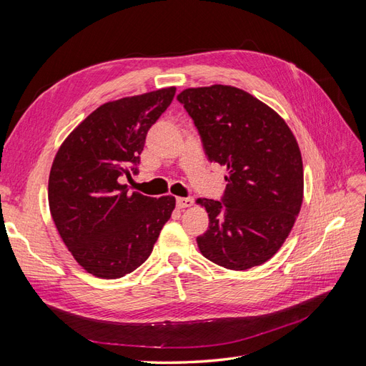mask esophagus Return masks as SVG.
Instances as JSON below:
<instances>
[{
  "mask_svg": "<svg viewBox=\"0 0 366 366\" xmlns=\"http://www.w3.org/2000/svg\"><path fill=\"white\" fill-rule=\"evenodd\" d=\"M194 204V198L187 197V198H177V206H179L180 209H186V207H191Z\"/></svg>",
  "mask_w": 366,
  "mask_h": 366,
  "instance_id": "esophagus-1",
  "label": "esophagus"
}]
</instances>
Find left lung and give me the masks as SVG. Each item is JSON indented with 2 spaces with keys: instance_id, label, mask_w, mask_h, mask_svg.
<instances>
[{
  "instance_id": "8db88e82",
  "label": "left lung",
  "mask_w": 366,
  "mask_h": 366,
  "mask_svg": "<svg viewBox=\"0 0 366 366\" xmlns=\"http://www.w3.org/2000/svg\"><path fill=\"white\" fill-rule=\"evenodd\" d=\"M177 99L192 117L209 162L227 168L221 202L197 200L209 215L198 249L229 270L264 264L281 249L302 206V157L292 129L237 86L186 88Z\"/></svg>"
}]
</instances>
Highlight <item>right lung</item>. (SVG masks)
Here are the masks:
<instances>
[{
  "label": "right lung",
  "mask_w": 366,
  "mask_h": 366,
  "mask_svg": "<svg viewBox=\"0 0 366 366\" xmlns=\"http://www.w3.org/2000/svg\"><path fill=\"white\" fill-rule=\"evenodd\" d=\"M175 86L107 102L64 140L49 177V206L64 244L97 278L116 280L148 259L175 198L128 194L148 129Z\"/></svg>",
  "instance_id": "right-lung-1"
}]
</instances>
